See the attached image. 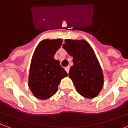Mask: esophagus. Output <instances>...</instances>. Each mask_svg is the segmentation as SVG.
Returning <instances> with one entry per match:
<instances>
[{"label":"esophagus","instance_id":"1","mask_svg":"<svg viewBox=\"0 0 128 128\" xmlns=\"http://www.w3.org/2000/svg\"><path fill=\"white\" fill-rule=\"evenodd\" d=\"M64 69H65V70L66 71V72L68 74V72H69V70H70V66H67V67L65 68Z\"/></svg>","mask_w":128,"mask_h":128}]
</instances>
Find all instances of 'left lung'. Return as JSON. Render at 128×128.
Returning <instances> with one entry per match:
<instances>
[{
	"label": "left lung",
	"instance_id": "left-lung-1",
	"mask_svg": "<svg viewBox=\"0 0 128 128\" xmlns=\"http://www.w3.org/2000/svg\"><path fill=\"white\" fill-rule=\"evenodd\" d=\"M62 47L73 57L69 77L77 92L87 98L98 96L103 88L104 76L93 48L84 39H66Z\"/></svg>",
	"mask_w": 128,
	"mask_h": 128
}]
</instances>
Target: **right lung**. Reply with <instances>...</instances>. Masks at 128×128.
I'll return each mask as SVG.
<instances>
[{"instance_id": "obj_1", "label": "right lung", "mask_w": 128, "mask_h": 128, "mask_svg": "<svg viewBox=\"0 0 128 128\" xmlns=\"http://www.w3.org/2000/svg\"><path fill=\"white\" fill-rule=\"evenodd\" d=\"M62 39H44L39 42L32 56L28 86L36 98L46 100L57 92L62 78L68 76L60 62L54 59Z\"/></svg>"}]
</instances>
